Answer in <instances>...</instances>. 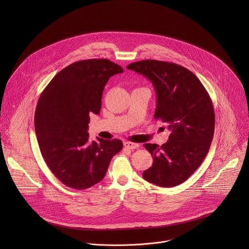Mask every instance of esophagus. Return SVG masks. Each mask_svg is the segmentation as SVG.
<instances>
[{"label": "esophagus", "instance_id": "1", "mask_svg": "<svg viewBox=\"0 0 249 249\" xmlns=\"http://www.w3.org/2000/svg\"><path fill=\"white\" fill-rule=\"evenodd\" d=\"M124 146L125 148H128V149H135V148H138L140 145L138 143H135V142H124Z\"/></svg>", "mask_w": 249, "mask_h": 249}]
</instances>
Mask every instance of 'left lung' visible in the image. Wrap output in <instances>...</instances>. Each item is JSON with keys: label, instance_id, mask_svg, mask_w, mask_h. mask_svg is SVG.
<instances>
[{"label": "left lung", "instance_id": "obj_1", "mask_svg": "<svg viewBox=\"0 0 249 249\" xmlns=\"http://www.w3.org/2000/svg\"><path fill=\"white\" fill-rule=\"evenodd\" d=\"M147 77L156 92L154 119L168 124V142L144 143L153 157L142 178L160 187L186 181L206 157L213 140L214 112L209 94L190 70L166 61L146 59L126 66Z\"/></svg>", "mask_w": 249, "mask_h": 249}]
</instances>
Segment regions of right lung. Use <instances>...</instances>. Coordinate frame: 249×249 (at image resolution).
<instances>
[{"instance_id": "1", "label": "right lung", "mask_w": 249, "mask_h": 249, "mask_svg": "<svg viewBox=\"0 0 249 249\" xmlns=\"http://www.w3.org/2000/svg\"><path fill=\"white\" fill-rule=\"evenodd\" d=\"M108 59L80 60L54 75L36 107L35 126L41 154L51 172L64 185L88 189L107 174L121 140L90 141V114H100L105 86L123 72Z\"/></svg>"}]
</instances>
